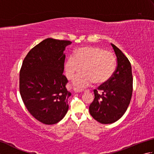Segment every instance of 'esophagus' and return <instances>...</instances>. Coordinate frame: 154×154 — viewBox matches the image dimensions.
Segmentation results:
<instances>
[{
    "label": "esophagus",
    "instance_id": "34e87169",
    "mask_svg": "<svg viewBox=\"0 0 154 154\" xmlns=\"http://www.w3.org/2000/svg\"><path fill=\"white\" fill-rule=\"evenodd\" d=\"M73 91H75V93H81V92H83V89H77V88H74Z\"/></svg>",
    "mask_w": 154,
    "mask_h": 154
}]
</instances>
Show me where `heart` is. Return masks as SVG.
Returning a JSON list of instances; mask_svg holds the SVG:
<instances>
[{"label": "heart", "mask_w": 154, "mask_h": 154, "mask_svg": "<svg viewBox=\"0 0 154 154\" xmlns=\"http://www.w3.org/2000/svg\"><path fill=\"white\" fill-rule=\"evenodd\" d=\"M116 66V58L112 52L104 49L86 46L78 49L75 57H69L65 65L68 79H72L83 67V73L73 79L78 87H86L93 82L97 85L106 83L113 75Z\"/></svg>", "instance_id": "b5f03b06"}]
</instances>
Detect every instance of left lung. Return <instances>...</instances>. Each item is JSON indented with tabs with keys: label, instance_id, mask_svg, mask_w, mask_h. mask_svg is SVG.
<instances>
[{
	"label": "left lung",
	"instance_id": "1",
	"mask_svg": "<svg viewBox=\"0 0 154 154\" xmlns=\"http://www.w3.org/2000/svg\"><path fill=\"white\" fill-rule=\"evenodd\" d=\"M111 45L117 59L116 69L109 81L93 91L94 99L89 106L93 119L104 124L116 122L124 115L133 90L131 64L120 49Z\"/></svg>",
	"mask_w": 154,
	"mask_h": 154
}]
</instances>
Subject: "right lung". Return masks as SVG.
Returning a JSON list of instances; mask_svg holds the SVG:
<instances>
[{
    "label": "right lung",
    "mask_w": 154,
    "mask_h": 154,
    "mask_svg": "<svg viewBox=\"0 0 154 154\" xmlns=\"http://www.w3.org/2000/svg\"><path fill=\"white\" fill-rule=\"evenodd\" d=\"M71 43L47 38L32 48L22 62L19 78L22 99L29 112L44 124L60 122L69 109L71 93L63 74V51Z\"/></svg>",
    "instance_id": "right-lung-1"
}]
</instances>
